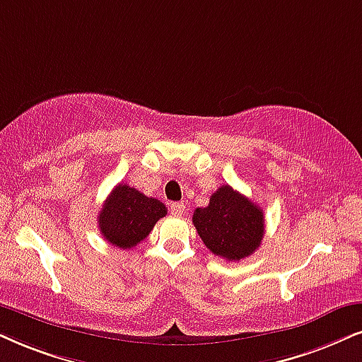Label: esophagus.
Listing matches in <instances>:
<instances>
[{
	"mask_svg": "<svg viewBox=\"0 0 362 362\" xmlns=\"http://www.w3.org/2000/svg\"><path fill=\"white\" fill-rule=\"evenodd\" d=\"M170 212H172V215H184V212H185V205H184V202H172L170 204Z\"/></svg>",
	"mask_w": 362,
	"mask_h": 362,
	"instance_id": "obj_1",
	"label": "esophagus"
}]
</instances>
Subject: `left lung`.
Wrapping results in <instances>:
<instances>
[{
  "instance_id": "8db88e82",
  "label": "left lung",
  "mask_w": 362,
  "mask_h": 362,
  "mask_svg": "<svg viewBox=\"0 0 362 362\" xmlns=\"http://www.w3.org/2000/svg\"><path fill=\"white\" fill-rule=\"evenodd\" d=\"M192 222L210 252L227 260L249 257L264 237V212L230 185L218 187Z\"/></svg>"
}]
</instances>
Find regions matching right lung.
<instances>
[{
	"instance_id": "right-lung-1",
	"label": "right lung",
	"mask_w": 362,
	"mask_h": 362,
	"mask_svg": "<svg viewBox=\"0 0 362 362\" xmlns=\"http://www.w3.org/2000/svg\"><path fill=\"white\" fill-rule=\"evenodd\" d=\"M165 215L167 209L160 200L144 195L127 184H118L100 210L98 227L105 240L112 245L132 249Z\"/></svg>"
}]
</instances>
